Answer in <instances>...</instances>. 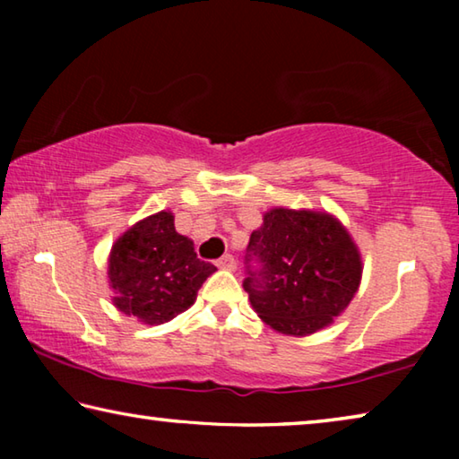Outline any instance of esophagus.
Listing matches in <instances>:
<instances>
[{
  "label": "esophagus",
  "mask_w": 459,
  "mask_h": 459,
  "mask_svg": "<svg viewBox=\"0 0 459 459\" xmlns=\"http://www.w3.org/2000/svg\"><path fill=\"white\" fill-rule=\"evenodd\" d=\"M216 267L221 269H227V271H235L237 269V261L232 255H224V257H221L219 261H216Z\"/></svg>",
  "instance_id": "1"
}]
</instances>
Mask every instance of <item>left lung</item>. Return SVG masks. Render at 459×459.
Here are the masks:
<instances>
[{
    "label": "left lung",
    "instance_id": "8db88e82",
    "mask_svg": "<svg viewBox=\"0 0 459 459\" xmlns=\"http://www.w3.org/2000/svg\"><path fill=\"white\" fill-rule=\"evenodd\" d=\"M243 281L271 328L307 336L332 324L359 290V248L325 212L275 208L248 238Z\"/></svg>",
    "mask_w": 459,
    "mask_h": 459
}]
</instances>
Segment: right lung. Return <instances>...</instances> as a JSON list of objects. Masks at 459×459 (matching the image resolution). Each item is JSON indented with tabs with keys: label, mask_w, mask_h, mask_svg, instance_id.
<instances>
[{
	"label": "right lung",
	"mask_w": 459,
	"mask_h": 459,
	"mask_svg": "<svg viewBox=\"0 0 459 459\" xmlns=\"http://www.w3.org/2000/svg\"><path fill=\"white\" fill-rule=\"evenodd\" d=\"M214 271L212 263L196 257L190 238L178 235L169 212L131 227L108 259L115 306L145 324H164L188 309Z\"/></svg>",
	"instance_id": "obj_1"
}]
</instances>
